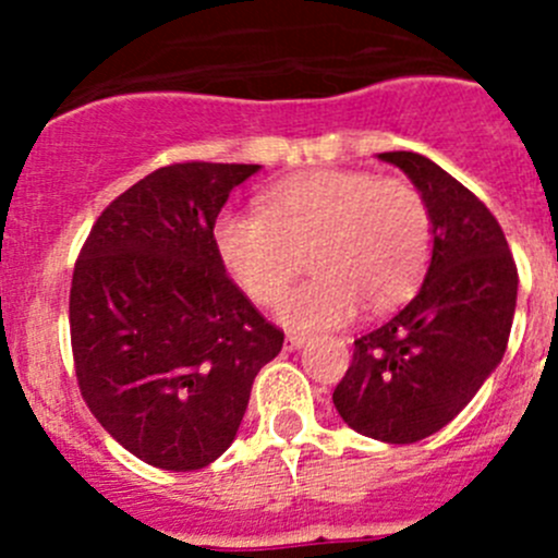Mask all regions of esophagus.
<instances>
[{"label": "esophagus", "mask_w": 558, "mask_h": 558, "mask_svg": "<svg viewBox=\"0 0 558 558\" xmlns=\"http://www.w3.org/2000/svg\"><path fill=\"white\" fill-rule=\"evenodd\" d=\"M307 342L305 335H289L286 337V351H296V348H302Z\"/></svg>", "instance_id": "obj_1"}]
</instances>
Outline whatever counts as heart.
Instances as JSON below:
<instances>
[{
	"instance_id": "obj_1",
	"label": "heart",
	"mask_w": 558,
	"mask_h": 558,
	"mask_svg": "<svg viewBox=\"0 0 558 558\" xmlns=\"http://www.w3.org/2000/svg\"><path fill=\"white\" fill-rule=\"evenodd\" d=\"M213 240L256 305H275L307 255L316 275L280 301L278 315L291 329H326L348 324L362 302L384 313L418 289L432 216L402 178L313 170L275 185L262 213H221Z\"/></svg>"
}]
</instances>
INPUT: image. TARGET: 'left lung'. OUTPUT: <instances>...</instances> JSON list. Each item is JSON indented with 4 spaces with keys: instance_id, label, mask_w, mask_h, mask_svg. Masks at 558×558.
I'll return each mask as SVG.
<instances>
[{
    "instance_id": "8db88e82",
    "label": "left lung",
    "mask_w": 558,
    "mask_h": 558,
    "mask_svg": "<svg viewBox=\"0 0 558 558\" xmlns=\"http://www.w3.org/2000/svg\"><path fill=\"white\" fill-rule=\"evenodd\" d=\"M378 159L421 191L435 245L418 294L353 342L331 402L359 435L408 446L453 421L502 362L519 269L492 210L442 167L410 150Z\"/></svg>"
}]
</instances>
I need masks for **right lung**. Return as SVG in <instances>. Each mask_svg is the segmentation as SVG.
<instances>
[{"label":"right lung","instance_id":"1","mask_svg":"<svg viewBox=\"0 0 558 558\" xmlns=\"http://www.w3.org/2000/svg\"><path fill=\"white\" fill-rule=\"evenodd\" d=\"M258 170L183 161L145 174L105 207L75 262L77 386L107 435L159 470H202L227 451L253 378L283 348L213 240L229 191Z\"/></svg>","mask_w":558,"mask_h":558}]
</instances>
